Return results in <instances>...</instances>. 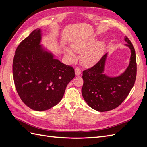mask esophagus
<instances>
[{
  "mask_svg": "<svg viewBox=\"0 0 147 147\" xmlns=\"http://www.w3.org/2000/svg\"><path fill=\"white\" fill-rule=\"evenodd\" d=\"M75 75H80L82 73L81 69L78 68V67H76L75 69Z\"/></svg>",
  "mask_w": 147,
  "mask_h": 147,
  "instance_id": "1",
  "label": "esophagus"
}]
</instances>
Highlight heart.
I'll return each instance as SVG.
<instances>
[{"mask_svg": "<svg viewBox=\"0 0 147 147\" xmlns=\"http://www.w3.org/2000/svg\"><path fill=\"white\" fill-rule=\"evenodd\" d=\"M96 41V38L92 36L83 40L73 43L71 47L64 49L65 56L70 59L75 58V53H82V63L86 65H91L97 63L102 56L105 48V43L102 41Z\"/></svg>", "mask_w": 147, "mask_h": 147, "instance_id": "obj_1", "label": "heart"}]
</instances>
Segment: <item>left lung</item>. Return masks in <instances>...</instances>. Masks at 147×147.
Instances as JSON below:
<instances>
[{"mask_svg":"<svg viewBox=\"0 0 147 147\" xmlns=\"http://www.w3.org/2000/svg\"><path fill=\"white\" fill-rule=\"evenodd\" d=\"M125 46L131 52L129 64L126 70L117 77L104 74L108 53L91 68L83 72L82 94L88 105L99 112H107L117 108L125 100L134 86L137 74L135 50L126 36Z\"/></svg>","mask_w":147,"mask_h":147,"instance_id":"left-lung-1","label":"left lung"}]
</instances>
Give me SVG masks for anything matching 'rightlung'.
Segmentation results:
<instances>
[{
	"label": "right lung",
	"mask_w": 147,
	"mask_h": 147,
	"mask_svg": "<svg viewBox=\"0 0 147 147\" xmlns=\"http://www.w3.org/2000/svg\"><path fill=\"white\" fill-rule=\"evenodd\" d=\"M42 30L36 29L17 47L13 75L18 94L31 109L44 111L61 100L75 77L73 67L55 58L42 45Z\"/></svg>",
	"instance_id": "obj_1"
}]
</instances>
